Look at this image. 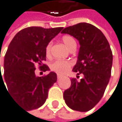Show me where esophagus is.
Segmentation results:
<instances>
[{"mask_svg":"<svg viewBox=\"0 0 122 122\" xmlns=\"http://www.w3.org/2000/svg\"><path fill=\"white\" fill-rule=\"evenodd\" d=\"M61 77H62V76H61V75H59V74H58V75H57V78H58V79H60Z\"/></svg>","mask_w":122,"mask_h":122,"instance_id":"esophagus-1","label":"esophagus"}]
</instances>
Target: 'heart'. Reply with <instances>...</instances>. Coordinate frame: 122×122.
<instances>
[{
  "instance_id": "heart-1",
  "label": "heart",
  "mask_w": 122,
  "mask_h": 122,
  "mask_svg": "<svg viewBox=\"0 0 122 122\" xmlns=\"http://www.w3.org/2000/svg\"><path fill=\"white\" fill-rule=\"evenodd\" d=\"M62 42L63 44L70 50L73 45H76V40L70 36H64L62 37ZM51 46L52 43H48L46 46L45 52L46 56L49 57L51 52ZM72 62L71 61H62V60H57L56 61L52 62L50 64V69L52 71L56 72L58 74H65L69 71L70 67L72 66Z\"/></svg>"
}]
</instances>
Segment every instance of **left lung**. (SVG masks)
I'll use <instances>...</instances> for the list:
<instances>
[{
	"label": "left lung",
	"instance_id": "obj_1",
	"mask_svg": "<svg viewBox=\"0 0 122 122\" xmlns=\"http://www.w3.org/2000/svg\"><path fill=\"white\" fill-rule=\"evenodd\" d=\"M61 33L79 41L78 61L72 71L83 76L79 81L71 79L70 87L64 92V101L73 110L86 112L96 106L104 93L111 76L113 54L104 35L90 24L66 27Z\"/></svg>",
	"mask_w": 122,
	"mask_h": 122
}]
</instances>
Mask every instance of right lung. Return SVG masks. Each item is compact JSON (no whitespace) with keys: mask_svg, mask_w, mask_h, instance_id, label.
<instances>
[{"mask_svg":"<svg viewBox=\"0 0 122 122\" xmlns=\"http://www.w3.org/2000/svg\"><path fill=\"white\" fill-rule=\"evenodd\" d=\"M62 30L63 27H27L16 34L9 44L4 57V79L1 74L0 78L20 107L32 110L41 107L47 98L48 90L57 81L56 72L38 77L35 71L36 64L44 72L50 70L43 64L46 46Z\"/></svg>","mask_w":122,"mask_h":122,"instance_id":"obj_1","label":"right lung"}]
</instances>
